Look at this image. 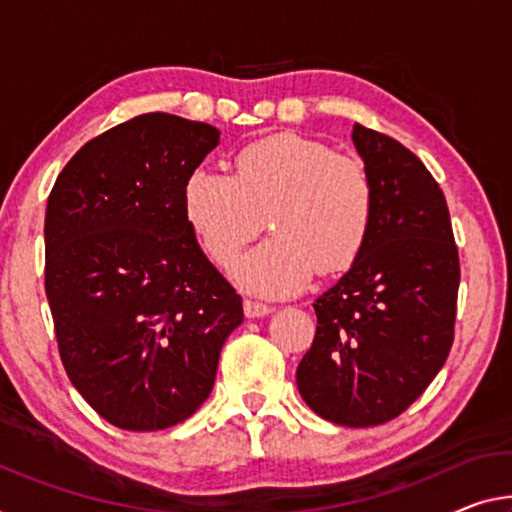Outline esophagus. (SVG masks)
I'll use <instances>...</instances> for the list:
<instances>
[{
	"mask_svg": "<svg viewBox=\"0 0 512 512\" xmlns=\"http://www.w3.org/2000/svg\"><path fill=\"white\" fill-rule=\"evenodd\" d=\"M242 309H245L247 318H263L267 313H272V306H267L263 302H254V300H245Z\"/></svg>",
	"mask_w": 512,
	"mask_h": 512,
	"instance_id": "34e87169",
	"label": "esophagus"
}]
</instances>
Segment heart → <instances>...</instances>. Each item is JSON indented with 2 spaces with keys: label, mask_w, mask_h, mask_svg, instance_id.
<instances>
[{
  "label": "heart",
  "mask_w": 512,
  "mask_h": 512,
  "mask_svg": "<svg viewBox=\"0 0 512 512\" xmlns=\"http://www.w3.org/2000/svg\"><path fill=\"white\" fill-rule=\"evenodd\" d=\"M185 222L215 265L226 267L261 229L272 238L235 261L247 293L288 297L320 267L343 270L359 256L373 222V187L361 164L318 141L279 135L254 141L235 176L196 167L183 185Z\"/></svg>",
  "instance_id": "1"
}]
</instances>
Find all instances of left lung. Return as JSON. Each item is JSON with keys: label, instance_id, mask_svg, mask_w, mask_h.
Returning <instances> with one entry per match:
<instances>
[{"label": "left lung", "instance_id": "1", "mask_svg": "<svg viewBox=\"0 0 512 512\" xmlns=\"http://www.w3.org/2000/svg\"><path fill=\"white\" fill-rule=\"evenodd\" d=\"M373 187V222L350 270L322 293L297 389L322 419L348 428L403 414L453 345L460 261L444 192L396 139L352 125Z\"/></svg>", "mask_w": 512, "mask_h": 512}]
</instances>
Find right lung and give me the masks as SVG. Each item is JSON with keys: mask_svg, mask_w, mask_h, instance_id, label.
<instances>
[{"mask_svg": "<svg viewBox=\"0 0 512 512\" xmlns=\"http://www.w3.org/2000/svg\"><path fill=\"white\" fill-rule=\"evenodd\" d=\"M219 132L141 114L73 155L45 210V295L73 387L116 428L185 421L210 396L242 297L185 222L183 185Z\"/></svg>", "mask_w": 512, "mask_h": 512, "instance_id": "right-lung-1", "label": "right lung"}]
</instances>
